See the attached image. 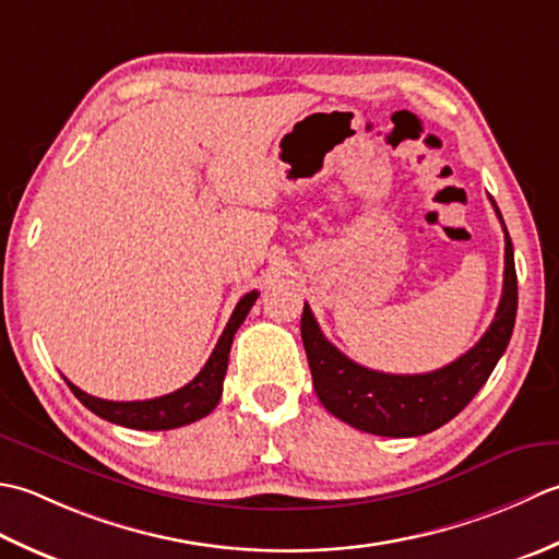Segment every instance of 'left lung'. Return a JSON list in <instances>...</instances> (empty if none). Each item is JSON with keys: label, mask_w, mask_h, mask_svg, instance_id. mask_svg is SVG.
Segmentation results:
<instances>
[{"label": "left lung", "mask_w": 559, "mask_h": 559, "mask_svg": "<svg viewBox=\"0 0 559 559\" xmlns=\"http://www.w3.org/2000/svg\"><path fill=\"white\" fill-rule=\"evenodd\" d=\"M495 212L504 229L502 299H499L495 321L477 340V345L447 367L427 373H383L361 367L345 357L333 343H328L309 304H304V349L309 357L316 395L330 415L369 435L419 437L447 425L483 389L514 333L519 306L514 246H511L497 204Z\"/></svg>", "instance_id": "left-lung-1"}]
</instances>
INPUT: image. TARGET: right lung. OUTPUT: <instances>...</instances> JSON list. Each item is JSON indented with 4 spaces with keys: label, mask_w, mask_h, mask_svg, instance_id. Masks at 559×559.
<instances>
[{
    "label": "right lung",
    "mask_w": 559,
    "mask_h": 559,
    "mask_svg": "<svg viewBox=\"0 0 559 559\" xmlns=\"http://www.w3.org/2000/svg\"><path fill=\"white\" fill-rule=\"evenodd\" d=\"M255 299H258V292H248L243 299L236 304L229 323H226L219 343H216L207 364H204L195 379L174 393L152 397V401L118 403V401H104V397L88 395L82 389H76L74 383H70L67 379L64 381L79 401H82V405H86L91 413L98 415L100 419H108L112 425H120L128 429L158 431V429H176V427L195 423V419L210 415L216 407V403H219L226 367H229V352H231L234 335L246 321L248 311L253 309Z\"/></svg>",
    "instance_id": "1"
}]
</instances>
